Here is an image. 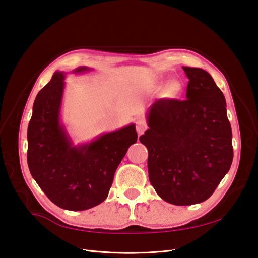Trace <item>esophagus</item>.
Instances as JSON below:
<instances>
[{
	"label": "esophagus",
	"mask_w": 258,
	"mask_h": 258,
	"mask_svg": "<svg viewBox=\"0 0 258 258\" xmlns=\"http://www.w3.org/2000/svg\"><path fill=\"white\" fill-rule=\"evenodd\" d=\"M147 129V123L144 119H139L137 121V132L139 136H141L144 134V131Z\"/></svg>",
	"instance_id": "obj_1"
}]
</instances>
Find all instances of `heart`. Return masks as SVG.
Returning a JSON list of instances; mask_svg holds the SVG:
<instances>
[{"label":"heart","mask_w":258,"mask_h":258,"mask_svg":"<svg viewBox=\"0 0 258 258\" xmlns=\"http://www.w3.org/2000/svg\"><path fill=\"white\" fill-rule=\"evenodd\" d=\"M179 88H181V85L177 81H171L169 83V90L172 93H177Z\"/></svg>","instance_id":"heart-1"}]
</instances>
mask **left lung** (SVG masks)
I'll use <instances>...</instances> for the list:
<instances>
[{
	"mask_svg": "<svg viewBox=\"0 0 258 258\" xmlns=\"http://www.w3.org/2000/svg\"><path fill=\"white\" fill-rule=\"evenodd\" d=\"M186 100L160 99L146 113L140 142L148 151V177L171 205L200 204L230 169L232 134L221 89L207 71L183 67Z\"/></svg>",
	"mask_w": 258,
	"mask_h": 258,
	"instance_id": "8db88e82",
	"label": "left lung"
}]
</instances>
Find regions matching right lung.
Segmentation results:
<instances>
[{"label":"right lung","instance_id":"1","mask_svg":"<svg viewBox=\"0 0 258 258\" xmlns=\"http://www.w3.org/2000/svg\"><path fill=\"white\" fill-rule=\"evenodd\" d=\"M80 67L72 73L90 71ZM66 72L56 71L37 93L28 127L31 175L54 205L83 211L103 202L117 167L137 142L136 124L104 132L89 142L74 144L61 120Z\"/></svg>","mask_w":258,"mask_h":258}]
</instances>
